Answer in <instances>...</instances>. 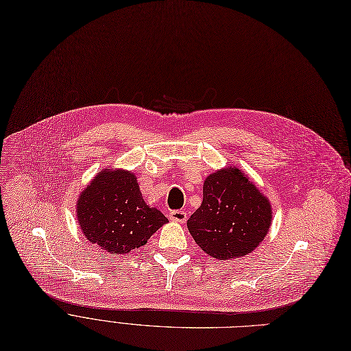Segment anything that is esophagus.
I'll return each instance as SVG.
<instances>
[{
    "label": "esophagus",
    "instance_id": "obj_1",
    "mask_svg": "<svg viewBox=\"0 0 351 351\" xmlns=\"http://www.w3.org/2000/svg\"><path fill=\"white\" fill-rule=\"evenodd\" d=\"M169 219L172 220V222H176V223H185L188 219V215L183 210H172L169 213Z\"/></svg>",
    "mask_w": 351,
    "mask_h": 351
}]
</instances>
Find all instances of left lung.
<instances>
[{
    "label": "left lung",
    "mask_w": 351,
    "mask_h": 351,
    "mask_svg": "<svg viewBox=\"0 0 351 351\" xmlns=\"http://www.w3.org/2000/svg\"><path fill=\"white\" fill-rule=\"evenodd\" d=\"M273 209L237 166H226L204 182V200L189 217L193 241L216 261H232L252 253L269 233Z\"/></svg>",
    "instance_id": "left-lung-1"
}]
</instances>
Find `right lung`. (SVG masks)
Instances as JSON below:
<instances>
[{
  "mask_svg": "<svg viewBox=\"0 0 351 351\" xmlns=\"http://www.w3.org/2000/svg\"><path fill=\"white\" fill-rule=\"evenodd\" d=\"M78 225L88 242L110 256L142 247L169 222L146 205L132 171L105 168L95 175L77 200Z\"/></svg>",
  "mask_w": 351,
  "mask_h": 351,
  "instance_id": "1",
  "label": "right lung"
}]
</instances>
